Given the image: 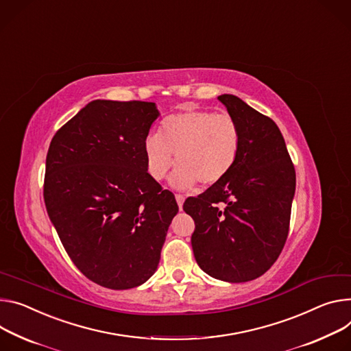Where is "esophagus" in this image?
Listing matches in <instances>:
<instances>
[{"label":"esophagus","instance_id":"obj_1","mask_svg":"<svg viewBox=\"0 0 351 351\" xmlns=\"http://www.w3.org/2000/svg\"><path fill=\"white\" fill-rule=\"evenodd\" d=\"M175 199H176V202H178L179 208L182 210V207H183V202H184V196H183V195H176V196H175Z\"/></svg>","mask_w":351,"mask_h":351}]
</instances>
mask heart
Wrapping results in <instances>:
<instances>
[{
  "mask_svg": "<svg viewBox=\"0 0 351 351\" xmlns=\"http://www.w3.org/2000/svg\"><path fill=\"white\" fill-rule=\"evenodd\" d=\"M241 129L228 113L186 110L167 117L159 132H149L143 143L148 173L162 180L176 164L171 184L176 189L204 186L224 179L241 151Z\"/></svg>",
  "mask_w": 351,
  "mask_h": 351,
  "instance_id": "heart-1",
  "label": "heart"
}]
</instances>
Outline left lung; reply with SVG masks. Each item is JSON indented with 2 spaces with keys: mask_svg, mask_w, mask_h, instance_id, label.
<instances>
[{
  "mask_svg": "<svg viewBox=\"0 0 351 351\" xmlns=\"http://www.w3.org/2000/svg\"><path fill=\"white\" fill-rule=\"evenodd\" d=\"M218 101L239 124V156L224 179L186 199L183 210L195 219L192 247L200 269L222 281L245 282L265 274L284 247L295 169L270 117L235 95Z\"/></svg>",
  "mask_w": 351,
  "mask_h": 351,
  "instance_id": "left-lung-1",
  "label": "left lung"
}]
</instances>
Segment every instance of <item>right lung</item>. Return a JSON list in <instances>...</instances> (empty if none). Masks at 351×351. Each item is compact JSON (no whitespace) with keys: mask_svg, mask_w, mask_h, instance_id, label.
I'll use <instances>...</instances> for the list:
<instances>
[{"mask_svg":"<svg viewBox=\"0 0 351 351\" xmlns=\"http://www.w3.org/2000/svg\"><path fill=\"white\" fill-rule=\"evenodd\" d=\"M154 102L97 99L54 134L43 196L73 263L90 281L133 289L156 270L179 207L147 169Z\"/></svg>","mask_w":351,"mask_h":351,"instance_id":"1","label":"right lung"}]
</instances>
